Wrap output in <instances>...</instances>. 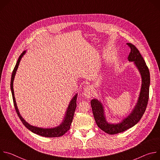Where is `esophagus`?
I'll use <instances>...</instances> for the list:
<instances>
[{
    "mask_svg": "<svg viewBox=\"0 0 160 160\" xmlns=\"http://www.w3.org/2000/svg\"><path fill=\"white\" fill-rule=\"evenodd\" d=\"M83 94L87 98H90L92 96V87L90 85L87 86L85 88H84L83 90Z\"/></svg>",
    "mask_w": 160,
    "mask_h": 160,
    "instance_id": "34e87169",
    "label": "esophagus"
}]
</instances>
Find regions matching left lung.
<instances>
[{
  "label": "left lung",
  "instance_id": "left-lung-1",
  "mask_svg": "<svg viewBox=\"0 0 160 160\" xmlns=\"http://www.w3.org/2000/svg\"><path fill=\"white\" fill-rule=\"evenodd\" d=\"M127 45L130 48L128 60L134 62L142 77L141 92L134 109L128 117L123 120L122 122L117 124H111L106 122L103 106L101 102L95 99L90 101L97 125L102 131L110 135L123 132L138 123L144 115L149 99L150 73L148 68L139 50L135 45L131 43H127Z\"/></svg>",
  "mask_w": 160,
  "mask_h": 160
}]
</instances>
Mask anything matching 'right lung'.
<instances>
[{"instance_id": "obj_1", "label": "right lung", "mask_w": 160, "mask_h": 160, "mask_svg": "<svg viewBox=\"0 0 160 160\" xmlns=\"http://www.w3.org/2000/svg\"><path fill=\"white\" fill-rule=\"evenodd\" d=\"M26 51H23L21 54L19 56L18 61L16 62V64L14 68L12 73V77H11V92H12V99H13V102H14V106L16 109V111L18 114V115L22 122V124H23L28 130L32 131L33 133H35L37 135H39L42 137H46V138H58V137H61L67 131L69 130L72 122L73 121V116H74V113L75 111V109L77 107V94H76L73 98L70 101V103L68 106V108L67 109L66 112V116L64 117V119L62 123L59 125L58 126L55 128H39L37 127L32 126L28 123L23 118H22L21 115L19 114V112L18 111L15 98H14V90H13V81L14 79V77L17 71V69L18 68L19 62L21 61V58L22 57Z\"/></svg>"}]
</instances>
